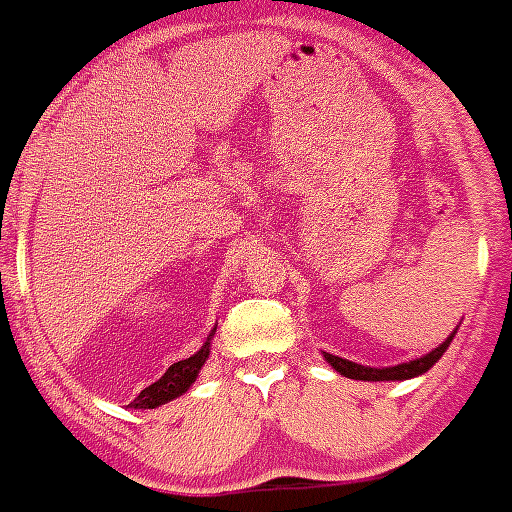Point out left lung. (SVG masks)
Here are the masks:
<instances>
[{"label": "left lung", "instance_id": "8db88e82", "mask_svg": "<svg viewBox=\"0 0 512 512\" xmlns=\"http://www.w3.org/2000/svg\"><path fill=\"white\" fill-rule=\"evenodd\" d=\"M456 330H458V327H456ZM456 330H453L449 337H446V342H441L434 351L425 353V356H420V358H415V361H408V363H401V365H391V368H368V365L346 361V358L332 356V353H325V351H323V356H325V361L339 372V375L351 377V380H365V382L410 380V377H418V375H422V372L430 370L432 365L437 363L441 356H444V351L449 349L453 337H456Z\"/></svg>", "mask_w": 512, "mask_h": 512}]
</instances>
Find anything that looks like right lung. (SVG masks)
<instances>
[{
	"mask_svg": "<svg viewBox=\"0 0 512 512\" xmlns=\"http://www.w3.org/2000/svg\"><path fill=\"white\" fill-rule=\"evenodd\" d=\"M213 334H216V327H213L211 334H208L206 344L201 346L194 356H189V358H185V361H178V363L170 365V368L163 372V377L159 382L149 384L147 389L140 391V396L130 403V408H156V406H163V403L178 399V396L185 394V391L194 384V380L199 377V372H201V368H204L208 353H211Z\"/></svg>",
	"mask_w": 512,
	"mask_h": 512,
	"instance_id": "obj_1",
	"label": "right lung"
}]
</instances>
